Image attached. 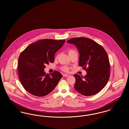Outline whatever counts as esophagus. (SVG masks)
Wrapping results in <instances>:
<instances>
[{
  "instance_id": "obj_1",
  "label": "esophagus",
  "mask_w": 129,
  "mask_h": 129,
  "mask_svg": "<svg viewBox=\"0 0 129 129\" xmlns=\"http://www.w3.org/2000/svg\"><path fill=\"white\" fill-rule=\"evenodd\" d=\"M69 75L67 74H63V76H64V77H67Z\"/></svg>"
}]
</instances>
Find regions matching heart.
I'll list each match as a JSON object with an SVG mask.
<instances>
[{
	"instance_id": "1",
	"label": "heart",
	"mask_w": 129,
	"mask_h": 129,
	"mask_svg": "<svg viewBox=\"0 0 129 129\" xmlns=\"http://www.w3.org/2000/svg\"><path fill=\"white\" fill-rule=\"evenodd\" d=\"M75 52V51H74L73 50H70L68 52V54L69 55V54H71L73 52ZM62 70L64 71V72H68L69 71V68L67 67V66H64V67H62Z\"/></svg>"
}]
</instances>
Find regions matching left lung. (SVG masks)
Wrapping results in <instances>:
<instances>
[{
	"mask_svg": "<svg viewBox=\"0 0 129 129\" xmlns=\"http://www.w3.org/2000/svg\"><path fill=\"white\" fill-rule=\"evenodd\" d=\"M67 43L77 47L80 55L79 65L86 71L84 77L74 74L75 89L86 96L98 93L110 77V65L106 52L101 45L87 38H74Z\"/></svg>",
	"mask_w": 129,
	"mask_h": 129,
	"instance_id": "1",
	"label": "left lung"
}]
</instances>
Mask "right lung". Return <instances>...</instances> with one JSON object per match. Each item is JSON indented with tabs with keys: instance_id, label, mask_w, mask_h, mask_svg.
I'll return each mask as SVG.
<instances>
[{
	"instance_id": "add662e5",
	"label": "right lung",
	"mask_w": 129,
	"mask_h": 129,
	"mask_svg": "<svg viewBox=\"0 0 129 129\" xmlns=\"http://www.w3.org/2000/svg\"><path fill=\"white\" fill-rule=\"evenodd\" d=\"M65 40H41L32 43L21 53L18 65L19 78L25 89L31 94L43 97L52 92L62 77L57 71L45 74V65L54 61L55 53Z\"/></svg>"
}]
</instances>
